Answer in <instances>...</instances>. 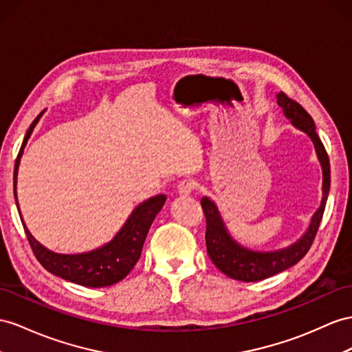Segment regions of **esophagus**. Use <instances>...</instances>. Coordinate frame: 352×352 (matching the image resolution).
<instances>
[{
    "label": "esophagus",
    "mask_w": 352,
    "mask_h": 352,
    "mask_svg": "<svg viewBox=\"0 0 352 352\" xmlns=\"http://www.w3.org/2000/svg\"><path fill=\"white\" fill-rule=\"evenodd\" d=\"M195 190V183L192 179H183V182H179L178 184V195L179 196H190L192 192Z\"/></svg>",
    "instance_id": "1"
}]
</instances>
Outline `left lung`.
I'll use <instances>...</instances> for the list:
<instances>
[{"instance_id":"obj_1","label":"left lung","mask_w":352,"mask_h":352,"mask_svg":"<svg viewBox=\"0 0 352 352\" xmlns=\"http://www.w3.org/2000/svg\"><path fill=\"white\" fill-rule=\"evenodd\" d=\"M276 104L283 108L285 119L290 120L296 129L308 135L314 144L315 155H317L320 162L322 174L321 202L317 211L312 214L308 229L303 232V235L299 239L284 248L260 251L242 245L241 242L233 238L226 223H224L217 204L208 196L202 197L201 204L206 217L205 241L208 256L223 274L244 283H254L260 281V279L274 276L294 266L297 262H300L305 254L308 253L312 241L315 235H317L330 192V162L326 148H324L321 140L318 138L317 132H315V123L312 117L306 113L300 104L293 101L284 92L276 94Z\"/></svg>"}]
</instances>
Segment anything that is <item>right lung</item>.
Masks as SVG:
<instances>
[{"instance_id":"1","label":"right lung","mask_w":352,"mask_h":352,"mask_svg":"<svg viewBox=\"0 0 352 352\" xmlns=\"http://www.w3.org/2000/svg\"><path fill=\"white\" fill-rule=\"evenodd\" d=\"M43 113L37 116V119L32 122L28 132L25 135L21 151L16 159L13 173L14 201L17 211H19L21 215L26 238L30 241V245L34 251L35 257H37L43 267L49 270L50 274L56 275L62 279H67L69 283L85 287L99 288L113 285L122 281V279L133 269V266L137 265L151 223L155 221L156 215L162 210V206L165 205L166 196L156 195L153 197H148L147 201L138 204L129 214V217L126 219L120 230L113 236V239L108 241L107 244L99 248L86 251V253L60 254L40 244V242L32 236V233L26 228V224L23 221L19 202H17L16 186L17 173H19V165L25 146L26 142H28L34 128L40 122Z\"/></svg>"}]
</instances>
